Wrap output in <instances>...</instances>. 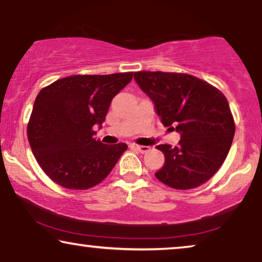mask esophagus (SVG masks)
Listing matches in <instances>:
<instances>
[{
  "label": "esophagus",
  "instance_id": "obj_1",
  "mask_svg": "<svg viewBox=\"0 0 262 262\" xmlns=\"http://www.w3.org/2000/svg\"><path fill=\"white\" fill-rule=\"evenodd\" d=\"M130 148L134 149V150H137V151L144 154V152H148L150 148L146 145H138V144H130Z\"/></svg>",
  "mask_w": 262,
  "mask_h": 262
}]
</instances>
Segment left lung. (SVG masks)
Returning <instances> with one entry per match:
<instances>
[{"label": "left lung", "instance_id": "left-lung-1", "mask_svg": "<svg viewBox=\"0 0 262 262\" xmlns=\"http://www.w3.org/2000/svg\"><path fill=\"white\" fill-rule=\"evenodd\" d=\"M135 80L155 103L161 123L181 134L178 146H156L164 154V166L155 177L174 189L205 184L223 164L234 139L235 121L227 98L188 74L137 71Z\"/></svg>", "mask_w": 262, "mask_h": 262}]
</instances>
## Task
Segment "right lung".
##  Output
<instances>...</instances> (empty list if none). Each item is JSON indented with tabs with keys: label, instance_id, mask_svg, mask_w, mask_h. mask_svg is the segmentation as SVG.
I'll list each match as a JSON object with an SVG mask.
<instances>
[{
	"label": "right lung",
	"instance_id": "1",
	"mask_svg": "<svg viewBox=\"0 0 262 262\" xmlns=\"http://www.w3.org/2000/svg\"><path fill=\"white\" fill-rule=\"evenodd\" d=\"M134 73L74 75L39 92L27 125L32 152L44 173L68 189H88L111 173L127 145L95 139L111 101Z\"/></svg>",
	"mask_w": 262,
	"mask_h": 262
}]
</instances>
